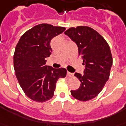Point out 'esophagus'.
<instances>
[{
	"label": "esophagus",
	"instance_id": "34e87169",
	"mask_svg": "<svg viewBox=\"0 0 126 126\" xmlns=\"http://www.w3.org/2000/svg\"><path fill=\"white\" fill-rule=\"evenodd\" d=\"M67 74L68 77H73V73L69 72V71H67Z\"/></svg>",
	"mask_w": 126,
	"mask_h": 126
}]
</instances>
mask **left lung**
Masks as SVG:
<instances>
[{"label":"left lung","instance_id":"1","mask_svg":"<svg viewBox=\"0 0 126 126\" xmlns=\"http://www.w3.org/2000/svg\"><path fill=\"white\" fill-rule=\"evenodd\" d=\"M65 34L77 44L85 67L83 74L75 73L81 84L71 94L79 101H89L101 92L110 77L113 63L110 48L101 34L89 27L69 28Z\"/></svg>","mask_w":126,"mask_h":126}]
</instances>
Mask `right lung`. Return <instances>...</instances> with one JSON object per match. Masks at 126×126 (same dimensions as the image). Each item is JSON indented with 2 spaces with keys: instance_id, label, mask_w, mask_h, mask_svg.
Here are the masks:
<instances>
[{
  "instance_id": "right-lung-1",
  "label": "right lung",
  "mask_w": 126,
  "mask_h": 126,
  "mask_svg": "<svg viewBox=\"0 0 126 126\" xmlns=\"http://www.w3.org/2000/svg\"><path fill=\"white\" fill-rule=\"evenodd\" d=\"M65 30L49 24L36 25L21 36L16 46V77L26 95L33 101L44 102L52 98L57 80L67 75L66 69L46 65L45 60L52 52L51 39Z\"/></svg>"
}]
</instances>
